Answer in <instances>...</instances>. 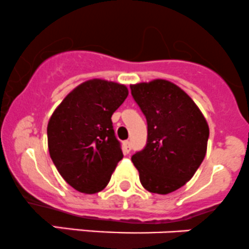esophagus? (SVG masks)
I'll list each match as a JSON object with an SVG mask.
<instances>
[{"instance_id":"esophagus-1","label":"esophagus","mask_w":249,"mask_h":249,"mask_svg":"<svg viewBox=\"0 0 249 249\" xmlns=\"http://www.w3.org/2000/svg\"><path fill=\"white\" fill-rule=\"evenodd\" d=\"M122 146H124V153H129L130 150H132V146H130V142L128 140L122 142Z\"/></svg>"}]
</instances>
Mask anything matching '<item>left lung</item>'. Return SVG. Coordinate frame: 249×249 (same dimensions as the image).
Here are the masks:
<instances>
[{
  "instance_id": "8db88e82",
  "label": "left lung",
  "mask_w": 249,
  "mask_h": 249,
  "mask_svg": "<svg viewBox=\"0 0 249 249\" xmlns=\"http://www.w3.org/2000/svg\"><path fill=\"white\" fill-rule=\"evenodd\" d=\"M147 121V142L132 156L142 187L168 194L187 183L204 160L209 124L193 99L163 79L130 85Z\"/></svg>"
}]
</instances>
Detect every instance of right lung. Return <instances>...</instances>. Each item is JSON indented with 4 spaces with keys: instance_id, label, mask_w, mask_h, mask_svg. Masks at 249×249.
<instances>
[{
    "instance_id": "add662e5",
    "label": "right lung",
    "mask_w": 249,
    "mask_h": 249,
    "mask_svg": "<svg viewBox=\"0 0 249 249\" xmlns=\"http://www.w3.org/2000/svg\"><path fill=\"white\" fill-rule=\"evenodd\" d=\"M128 89L92 79L76 86L56 107L48 124V147L60 175L86 194L101 192L124 153L115 137L111 116Z\"/></svg>"
}]
</instances>
